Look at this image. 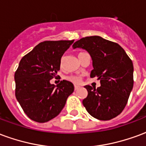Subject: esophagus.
<instances>
[{"instance_id":"1","label":"esophagus","mask_w":146,"mask_h":146,"mask_svg":"<svg viewBox=\"0 0 146 146\" xmlns=\"http://www.w3.org/2000/svg\"><path fill=\"white\" fill-rule=\"evenodd\" d=\"M79 88H80V86L74 85V89H75V90H77V89H79Z\"/></svg>"}]
</instances>
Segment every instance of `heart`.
Here are the masks:
<instances>
[{
	"label": "heart",
	"mask_w": 146,
	"mask_h": 146,
	"mask_svg": "<svg viewBox=\"0 0 146 146\" xmlns=\"http://www.w3.org/2000/svg\"><path fill=\"white\" fill-rule=\"evenodd\" d=\"M80 54H82V53H80L79 55ZM78 55V56H79ZM66 79L67 80H69L70 82L73 83V84H79L80 82V80H81V78H80V76H74V75H71V76H68L66 77Z\"/></svg>",
	"instance_id": "b5f03b06"
}]
</instances>
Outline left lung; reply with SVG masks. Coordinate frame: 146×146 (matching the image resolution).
I'll return each instance as SVG.
<instances>
[{
  "label": "left lung",
  "mask_w": 146,
  "mask_h": 146,
  "mask_svg": "<svg viewBox=\"0 0 146 146\" xmlns=\"http://www.w3.org/2000/svg\"><path fill=\"white\" fill-rule=\"evenodd\" d=\"M73 49L82 48L92 59L90 76L100 80L98 88L86 85L87 98L83 105L88 113L100 120H110L121 113L133 88L134 66L118 44L99 36H87L76 41Z\"/></svg>",
  "instance_id": "1"
}]
</instances>
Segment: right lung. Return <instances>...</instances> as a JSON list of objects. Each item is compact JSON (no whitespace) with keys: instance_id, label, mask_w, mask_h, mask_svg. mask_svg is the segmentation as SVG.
I'll return each instance as SVG.
<instances>
[{"instance_id":"add662e5","label":"right lung","mask_w":146,"mask_h":146,"mask_svg":"<svg viewBox=\"0 0 146 146\" xmlns=\"http://www.w3.org/2000/svg\"><path fill=\"white\" fill-rule=\"evenodd\" d=\"M73 41L41 42L21 59L15 73V97L28 117L36 122H48L57 116L74 91L68 80L56 86L50 83Z\"/></svg>"}]
</instances>
